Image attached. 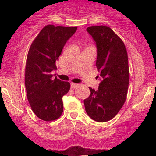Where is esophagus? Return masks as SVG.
Wrapping results in <instances>:
<instances>
[{
    "label": "esophagus",
    "instance_id": "obj_1",
    "mask_svg": "<svg viewBox=\"0 0 156 156\" xmlns=\"http://www.w3.org/2000/svg\"><path fill=\"white\" fill-rule=\"evenodd\" d=\"M78 83H71V89H75L76 87H78Z\"/></svg>",
    "mask_w": 156,
    "mask_h": 156
}]
</instances>
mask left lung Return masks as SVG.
<instances>
[{
  "label": "left lung",
  "instance_id": "left-lung-1",
  "mask_svg": "<svg viewBox=\"0 0 156 156\" xmlns=\"http://www.w3.org/2000/svg\"><path fill=\"white\" fill-rule=\"evenodd\" d=\"M87 31L96 42V67L101 82L98 90L89 87L91 94L83 101L84 106L91 119L104 122L117 115L126 100L130 78L128 53L123 41L109 27L90 26Z\"/></svg>",
  "mask_w": 156,
  "mask_h": 156
}]
</instances>
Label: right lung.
Here are the masks:
<instances>
[{
  "label": "right lung",
  "instance_id": "right-lung-1",
  "mask_svg": "<svg viewBox=\"0 0 156 156\" xmlns=\"http://www.w3.org/2000/svg\"><path fill=\"white\" fill-rule=\"evenodd\" d=\"M77 27L44 26L31 44L27 55L25 73L27 98L37 117L53 121L63 112L62 97L69 92L70 83L55 78V62L64 44L74 34Z\"/></svg>",
  "mask_w": 156,
  "mask_h": 156
}]
</instances>
